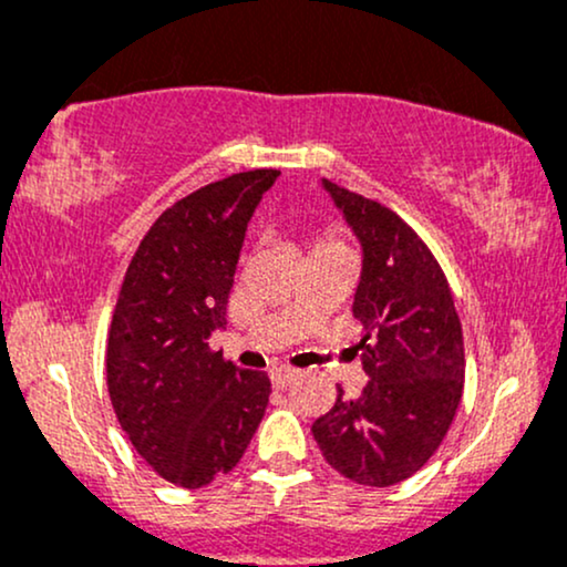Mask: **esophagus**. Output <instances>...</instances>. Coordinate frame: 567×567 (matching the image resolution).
Listing matches in <instances>:
<instances>
[{
    "label": "esophagus",
    "instance_id": "obj_1",
    "mask_svg": "<svg viewBox=\"0 0 567 567\" xmlns=\"http://www.w3.org/2000/svg\"><path fill=\"white\" fill-rule=\"evenodd\" d=\"M297 377H299V371H297V369H291V365H276V369L270 371V382H272V388H278V390L289 388V384L295 382Z\"/></svg>",
    "mask_w": 567,
    "mask_h": 567
}]
</instances>
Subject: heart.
<instances>
[{
	"label": "heart",
	"instance_id": "obj_1",
	"mask_svg": "<svg viewBox=\"0 0 567 567\" xmlns=\"http://www.w3.org/2000/svg\"><path fill=\"white\" fill-rule=\"evenodd\" d=\"M329 249H344V241L337 228H323L310 238V255H318V251H329Z\"/></svg>",
	"mask_w": 567,
	"mask_h": 567
}]
</instances>
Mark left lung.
Wrapping results in <instances>:
<instances>
[{"instance_id":"obj_1","label":"left lung","mask_w":567,"mask_h":567,"mask_svg":"<svg viewBox=\"0 0 567 567\" xmlns=\"http://www.w3.org/2000/svg\"><path fill=\"white\" fill-rule=\"evenodd\" d=\"M363 244L352 316L369 384L337 390L312 437L326 462L358 485L411 477L443 443L464 392V337L449 278L430 246L390 206L323 179Z\"/></svg>"}]
</instances>
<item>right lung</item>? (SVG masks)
Here are the masks:
<instances>
[{
  "label": "right lung",
  "mask_w": 567,
  "mask_h": 567,
  "mask_svg": "<svg viewBox=\"0 0 567 567\" xmlns=\"http://www.w3.org/2000/svg\"><path fill=\"white\" fill-rule=\"evenodd\" d=\"M278 169L193 190L158 215L124 272L105 377L118 424L164 481L202 488L241 462L270 398L265 371L209 348L228 323L246 223Z\"/></svg>",
  "instance_id": "1"
}]
</instances>
